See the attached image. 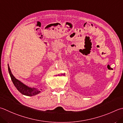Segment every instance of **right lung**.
I'll list each match as a JSON object with an SVG mask.
<instances>
[{"label":"right lung","mask_w":123,"mask_h":123,"mask_svg":"<svg viewBox=\"0 0 123 123\" xmlns=\"http://www.w3.org/2000/svg\"><path fill=\"white\" fill-rule=\"evenodd\" d=\"M8 69L9 75H10L11 79L12 81H13L14 86H15L17 90H18L22 94L26 96H33L38 94H39L40 92V91L38 90L37 88L28 87V86L25 85V84H24L23 83H22L21 81L18 80V79H17L13 75V74H12L10 68H9L8 65Z\"/></svg>","instance_id":"right-lung-1"}]
</instances>
